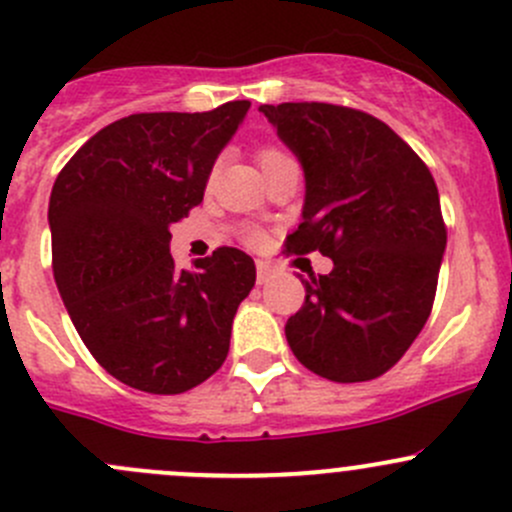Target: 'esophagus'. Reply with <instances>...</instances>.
<instances>
[{
  "mask_svg": "<svg viewBox=\"0 0 512 512\" xmlns=\"http://www.w3.org/2000/svg\"><path fill=\"white\" fill-rule=\"evenodd\" d=\"M272 280V267L267 262H257V285H265Z\"/></svg>",
  "mask_w": 512,
  "mask_h": 512,
  "instance_id": "esophagus-1",
  "label": "esophagus"
}]
</instances>
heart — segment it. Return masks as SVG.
<instances>
[{
  "instance_id": "b5f03b06",
  "label": "heart",
  "mask_w": 512,
  "mask_h": 512,
  "mask_svg": "<svg viewBox=\"0 0 512 512\" xmlns=\"http://www.w3.org/2000/svg\"><path fill=\"white\" fill-rule=\"evenodd\" d=\"M285 158H289L287 153L282 151V148H275V146H265L260 151V165H262V168H267V165H272V163H280V160H285ZM245 240L250 242V245H257V242H262V232L255 230V227H247Z\"/></svg>"
}]
</instances>
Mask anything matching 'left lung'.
Segmentation results:
<instances>
[{"label": "left lung", "instance_id": "obj_1", "mask_svg": "<svg viewBox=\"0 0 512 512\" xmlns=\"http://www.w3.org/2000/svg\"><path fill=\"white\" fill-rule=\"evenodd\" d=\"M304 170L287 252L332 257L287 319L299 364L339 384L389 371L431 314L446 225L431 170L384 121L334 103L260 106Z\"/></svg>", "mask_w": 512, "mask_h": 512}]
</instances>
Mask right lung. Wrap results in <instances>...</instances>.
I'll return each instance as SVG.
<instances>
[{
	"label": "right lung",
	"instance_id": "1",
	"mask_svg": "<svg viewBox=\"0 0 512 512\" xmlns=\"http://www.w3.org/2000/svg\"><path fill=\"white\" fill-rule=\"evenodd\" d=\"M250 101L205 113H133L91 136L49 198L51 267L76 332L126 386L183 394L230 352L255 262L218 247L178 270L170 225L203 203L220 151Z\"/></svg>",
	"mask_w": 512,
	"mask_h": 512
}]
</instances>
